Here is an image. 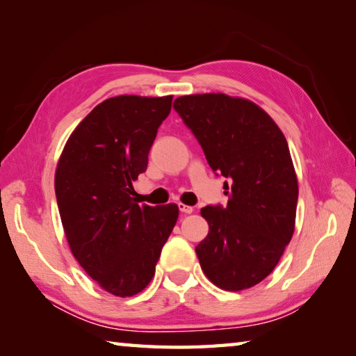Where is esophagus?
Listing matches in <instances>:
<instances>
[{
  "mask_svg": "<svg viewBox=\"0 0 356 356\" xmlns=\"http://www.w3.org/2000/svg\"><path fill=\"white\" fill-rule=\"evenodd\" d=\"M179 210H180V212H182L184 215H188V213H193V210H195V209H193L191 206H185V204L180 202V204H179Z\"/></svg>",
  "mask_w": 356,
  "mask_h": 356,
  "instance_id": "obj_1",
  "label": "esophagus"
}]
</instances>
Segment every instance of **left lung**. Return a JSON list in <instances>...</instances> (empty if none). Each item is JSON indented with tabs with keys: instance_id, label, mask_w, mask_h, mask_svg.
Instances as JSON below:
<instances>
[{
	"instance_id": "obj_1",
	"label": "left lung",
	"mask_w": 356,
	"mask_h": 356,
	"mask_svg": "<svg viewBox=\"0 0 356 356\" xmlns=\"http://www.w3.org/2000/svg\"><path fill=\"white\" fill-rule=\"evenodd\" d=\"M174 110L210 168L229 179L227 206L201 209L209 222L207 237L196 246L201 268L222 291H245L273 272L295 231L298 179L286 136L248 99L182 95Z\"/></svg>"
}]
</instances>
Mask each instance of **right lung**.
Listing matches in <instances>:
<instances>
[{"instance_id": "right-lung-1", "label": "right lung", "mask_w": 356, "mask_h": 356, "mask_svg": "<svg viewBox=\"0 0 356 356\" xmlns=\"http://www.w3.org/2000/svg\"><path fill=\"white\" fill-rule=\"evenodd\" d=\"M172 95H118L72 131L55 172L65 238L84 272L104 291L134 297L146 289L179 218L176 204L138 206L131 182L147 168Z\"/></svg>"}]
</instances>
